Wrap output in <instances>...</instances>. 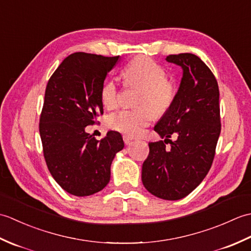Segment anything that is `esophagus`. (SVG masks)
I'll use <instances>...</instances> for the list:
<instances>
[{"instance_id": "obj_1", "label": "esophagus", "mask_w": 251, "mask_h": 251, "mask_svg": "<svg viewBox=\"0 0 251 251\" xmlns=\"http://www.w3.org/2000/svg\"><path fill=\"white\" fill-rule=\"evenodd\" d=\"M123 140H124L125 145H129V143H130L132 140H134V139H132V138L129 137V136L124 135V136H123Z\"/></svg>"}]
</instances>
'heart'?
<instances>
[{
	"instance_id": "heart-1",
	"label": "heart",
	"mask_w": 251,
	"mask_h": 251,
	"mask_svg": "<svg viewBox=\"0 0 251 251\" xmlns=\"http://www.w3.org/2000/svg\"><path fill=\"white\" fill-rule=\"evenodd\" d=\"M122 77L131 84L139 85L137 103L130 109H121L108 116L110 128L126 136H138L157 114H164L177 97L178 86L167 77V72L156 61L140 56L132 59L122 71ZM101 100L109 109L119 104L120 87L116 79H108L101 88Z\"/></svg>"
}]
</instances>
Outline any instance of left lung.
<instances>
[{
	"label": "left lung",
	"instance_id": "obj_1",
	"mask_svg": "<svg viewBox=\"0 0 251 251\" xmlns=\"http://www.w3.org/2000/svg\"><path fill=\"white\" fill-rule=\"evenodd\" d=\"M166 60L182 68L183 76L173 105L154 127L165 140L149 143L141 178L154 196L177 201L204 180L214 162L221 131L219 87L197 56L184 52ZM172 135L175 142L169 139Z\"/></svg>",
	"mask_w": 251,
	"mask_h": 251
}]
</instances>
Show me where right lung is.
I'll return each mask as SVG.
<instances>
[{
    "mask_svg": "<svg viewBox=\"0 0 251 251\" xmlns=\"http://www.w3.org/2000/svg\"><path fill=\"white\" fill-rule=\"evenodd\" d=\"M120 56L74 52L49 79L40 116L44 158L52 178L68 193L89 196L110 181V166L124 148L120 132L101 140L85 131L103 114L101 88Z\"/></svg>",
    "mask_w": 251,
    "mask_h": 251,
    "instance_id": "obj_1",
    "label": "right lung"
}]
</instances>
